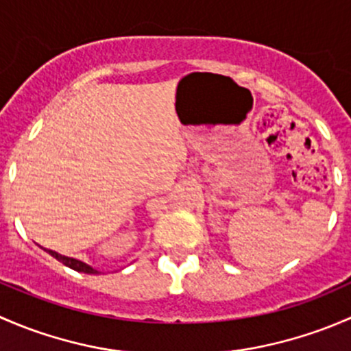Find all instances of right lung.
<instances>
[{"label": "right lung", "mask_w": 351, "mask_h": 351, "mask_svg": "<svg viewBox=\"0 0 351 351\" xmlns=\"http://www.w3.org/2000/svg\"><path fill=\"white\" fill-rule=\"evenodd\" d=\"M47 251H49V254H51V256H54L56 260H59V261H61L62 265H66V267L73 268V270H76V271H83V274H98V271L95 270V268L88 267V265H86V263H83V261L74 260V258L62 256V254L56 253V251H51V250H47Z\"/></svg>", "instance_id": "right-lung-1"}]
</instances>
